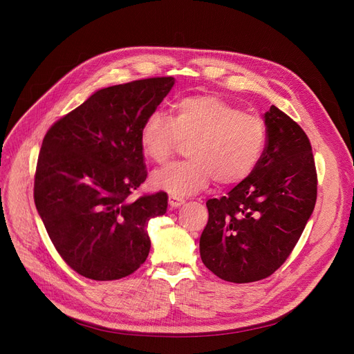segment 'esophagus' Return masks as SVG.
Segmentation results:
<instances>
[{"mask_svg":"<svg viewBox=\"0 0 354 354\" xmlns=\"http://www.w3.org/2000/svg\"><path fill=\"white\" fill-rule=\"evenodd\" d=\"M167 202H169V205H171V208H179L180 205H183V203H185V201L182 199V198H179V196H169V201H167Z\"/></svg>","mask_w":354,"mask_h":354,"instance_id":"esophagus-1","label":"esophagus"}]
</instances>
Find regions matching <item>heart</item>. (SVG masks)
Segmentation results:
<instances>
[{"mask_svg":"<svg viewBox=\"0 0 354 354\" xmlns=\"http://www.w3.org/2000/svg\"><path fill=\"white\" fill-rule=\"evenodd\" d=\"M189 160L152 174L151 183L172 196H191L215 179L222 187L245 180L261 160L267 129L258 116L212 95L183 97L175 104L174 118L156 110L140 126L139 146L151 162L165 163L180 145Z\"/></svg>","mask_w":354,"mask_h":354,"instance_id":"obj_1","label":"heart"}]
</instances>
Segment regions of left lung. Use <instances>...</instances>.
I'll return each mask as SVG.
<instances>
[{
  "instance_id": "left-lung-1",
  "label": "left lung",
  "mask_w": 354,
  "mask_h": 354,
  "mask_svg": "<svg viewBox=\"0 0 354 354\" xmlns=\"http://www.w3.org/2000/svg\"><path fill=\"white\" fill-rule=\"evenodd\" d=\"M267 145L255 171L227 196L209 199L199 239L202 263L222 280L244 284L280 268L310 219L317 198L311 145L304 130L271 106Z\"/></svg>"
}]
</instances>
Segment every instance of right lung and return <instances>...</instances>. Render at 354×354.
Masks as SVG:
<instances>
[{
  "mask_svg": "<svg viewBox=\"0 0 354 354\" xmlns=\"http://www.w3.org/2000/svg\"><path fill=\"white\" fill-rule=\"evenodd\" d=\"M174 84L155 77L100 88L44 136L35 207L55 250L90 280H119L149 255L147 222L166 212L167 195H129L147 176L140 126Z\"/></svg>",
  "mask_w": 354,
  "mask_h": 354,
  "instance_id": "add662e5",
  "label": "right lung"
}]
</instances>
